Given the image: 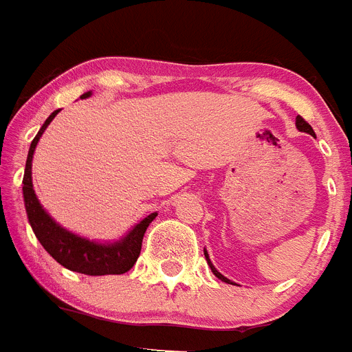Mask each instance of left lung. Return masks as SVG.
Masks as SVG:
<instances>
[{
	"label": "left lung",
	"mask_w": 352,
	"mask_h": 352,
	"mask_svg": "<svg viewBox=\"0 0 352 352\" xmlns=\"http://www.w3.org/2000/svg\"><path fill=\"white\" fill-rule=\"evenodd\" d=\"M296 126H298V130H300V132H307V133H310V135H314V130H312V126H310L309 123H307V121H305L303 118H301V116H298V118H296ZM204 257H206V261H208V266H210V268H211V272H213V275L217 276V278H220V280H222V282H226V284H232V282L229 280V278H226V276H223L222 273L219 272V270L214 268V266H213V263H211V261H210V256H208L206 248H204Z\"/></svg>",
	"instance_id": "8db88e82"
}]
</instances>
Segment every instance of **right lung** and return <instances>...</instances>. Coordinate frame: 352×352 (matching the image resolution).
Returning <instances> with one entry per match:
<instances>
[{"label": "right lung", "mask_w": 352, "mask_h": 352, "mask_svg": "<svg viewBox=\"0 0 352 352\" xmlns=\"http://www.w3.org/2000/svg\"><path fill=\"white\" fill-rule=\"evenodd\" d=\"M88 96H91V91L80 95V98H88ZM58 113H60V109L45 120L42 129L36 133V138L31 142L30 151H28L26 169H24L23 178V195L31 229L42 243V247L51 254L52 259L58 261L61 266H65L70 272L91 276L123 275L138 261L146 229H148L149 223L153 222L157 213L148 214L146 219H142L138 226L133 227L132 231H129L125 238H121L120 241H114V243H98V241L80 238V236L63 229L60 223L54 222V219H51V214L43 210L35 190H33L31 162H33V153H35V148L42 138V133L45 132L49 123L54 120Z\"/></svg>", "instance_id": "1"}]
</instances>
